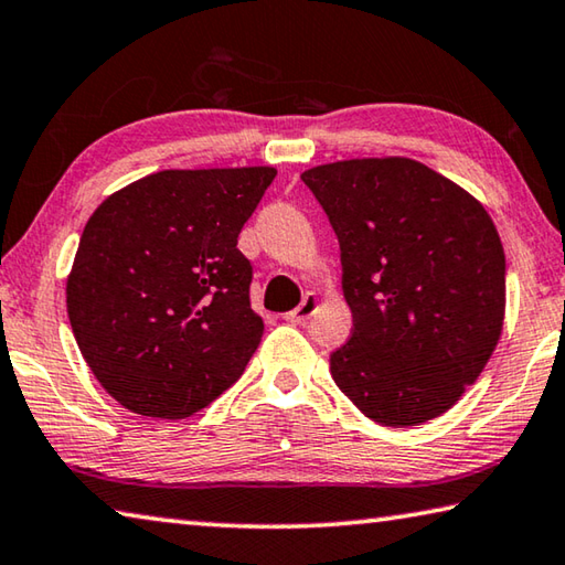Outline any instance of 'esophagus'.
I'll return each instance as SVG.
<instances>
[{"instance_id": "1", "label": "esophagus", "mask_w": 565, "mask_h": 565, "mask_svg": "<svg viewBox=\"0 0 565 565\" xmlns=\"http://www.w3.org/2000/svg\"><path fill=\"white\" fill-rule=\"evenodd\" d=\"M317 309H319V296L317 294H306L303 301L296 306L294 311L286 313L284 319L289 323H306L313 317V311H317Z\"/></svg>"}]
</instances>
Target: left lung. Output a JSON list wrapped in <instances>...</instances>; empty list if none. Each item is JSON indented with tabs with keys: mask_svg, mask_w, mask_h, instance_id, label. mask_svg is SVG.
I'll use <instances>...</instances> for the list:
<instances>
[{
	"mask_svg": "<svg viewBox=\"0 0 565 565\" xmlns=\"http://www.w3.org/2000/svg\"><path fill=\"white\" fill-rule=\"evenodd\" d=\"M303 184L341 246L353 329L331 376L381 426H420L481 376L505 317L493 218L456 181L408 157L343 159Z\"/></svg>",
	"mask_w": 565,
	"mask_h": 565,
	"instance_id": "8db88e82",
	"label": "left lung"
}]
</instances>
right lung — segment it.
<instances>
[{
    "label": "right lung",
    "instance_id": "add662e5",
    "mask_svg": "<svg viewBox=\"0 0 565 565\" xmlns=\"http://www.w3.org/2000/svg\"><path fill=\"white\" fill-rule=\"evenodd\" d=\"M274 167L164 169L84 226L66 313L84 361L131 414L186 418L244 374L264 333L238 232Z\"/></svg>",
    "mask_w": 565,
    "mask_h": 565
}]
</instances>
